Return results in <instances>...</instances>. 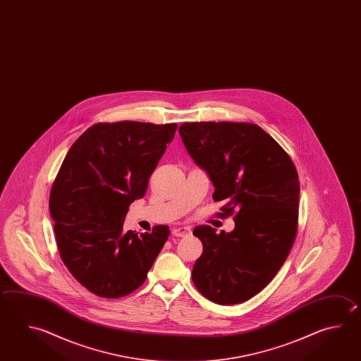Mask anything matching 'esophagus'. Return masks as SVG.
I'll return each mask as SVG.
<instances>
[{
	"mask_svg": "<svg viewBox=\"0 0 361 361\" xmlns=\"http://www.w3.org/2000/svg\"><path fill=\"white\" fill-rule=\"evenodd\" d=\"M171 233L176 238H185V236H189L191 233L190 227L188 226H178V227H173Z\"/></svg>",
	"mask_w": 361,
	"mask_h": 361,
	"instance_id": "obj_1",
	"label": "esophagus"
}]
</instances>
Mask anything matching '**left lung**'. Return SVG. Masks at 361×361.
Returning <instances> with one entry per match:
<instances>
[{"label":"left lung","mask_w":361,"mask_h":361,"mask_svg":"<svg viewBox=\"0 0 361 361\" xmlns=\"http://www.w3.org/2000/svg\"><path fill=\"white\" fill-rule=\"evenodd\" d=\"M185 148L211 178L221 214L236 212L233 231L197 227L203 252L192 282L207 299L240 304L266 287L291 250L298 231L300 184L291 158L272 136L247 123H186Z\"/></svg>","instance_id":"1"}]
</instances>
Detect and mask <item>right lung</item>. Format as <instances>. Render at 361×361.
<instances>
[{"label":"right lung","mask_w":361,"mask_h":361,"mask_svg":"<svg viewBox=\"0 0 361 361\" xmlns=\"http://www.w3.org/2000/svg\"><path fill=\"white\" fill-rule=\"evenodd\" d=\"M176 123H95L76 139L49 194L62 262L87 290L117 299L143 285L170 230H123L129 207L142 199Z\"/></svg>","instance_id":"obj_1"}]
</instances>
